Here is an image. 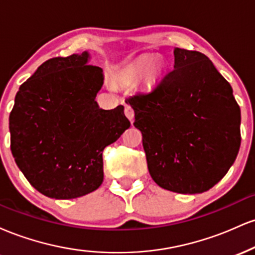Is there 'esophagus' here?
<instances>
[{
    "instance_id": "34e87169",
    "label": "esophagus",
    "mask_w": 255,
    "mask_h": 255,
    "mask_svg": "<svg viewBox=\"0 0 255 255\" xmlns=\"http://www.w3.org/2000/svg\"><path fill=\"white\" fill-rule=\"evenodd\" d=\"M125 115L127 116V119L129 120L130 122H133L134 120V110L130 105H126L125 107Z\"/></svg>"
}]
</instances>
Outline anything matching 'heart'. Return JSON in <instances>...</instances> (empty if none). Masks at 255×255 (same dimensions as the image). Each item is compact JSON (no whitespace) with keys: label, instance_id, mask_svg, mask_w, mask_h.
Returning a JSON list of instances; mask_svg holds the SVG:
<instances>
[{"label":"heart","instance_id":"1","mask_svg":"<svg viewBox=\"0 0 255 255\" xmlns=\"http://www.w3.org/2000/svg\"><path fill=\"white\" fill-rule=\"evenodd\" d=\"M163 64L151 55H140L125 64L115 74L114 81L121 86H131L141 80L146 85H152L162 77Z\"/></svg>","mask_w":255,"mask_h":255}]
</instances>
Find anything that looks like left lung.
Instances as JSON below:
<instances>
[{"instance_id": "8db88e82", "label": "left lung", "mask_w": 255, "mask_h": 255, "mask_svg": "<svg viewBox=\"0 0 255 255\" xmlns=\"http://www.w3.org/2000/svg\"><path fill=\"white\" fill-rule=\"evenodd\" d=\"M174 69L154 90L126 101L135 113L151 177L181 194L212 188L235 162L241 111L209 57L174 49Z\"/></svg>"}]
</instances>
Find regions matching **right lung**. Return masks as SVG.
Instances as JSON below:
<instances>
[{
	"mask_svg": "<svg viewBox=\"0 0 255 255\" xmlns=\"http://www.w3.org/2000/svg\"><path fill=\"white\" fill-rule=\"evenodd\" d=\"M90 54L55 57L20 86L9 115L10 150L16 165L38 192L74 199L103 182V150L130 122L125 108H99L103 69Z\"/></svg>",
	"mask_w": 255,
	"mask_h": 255,
	"instance_id": "obj_1",
	"label": "right lung"
}]
</instances>
